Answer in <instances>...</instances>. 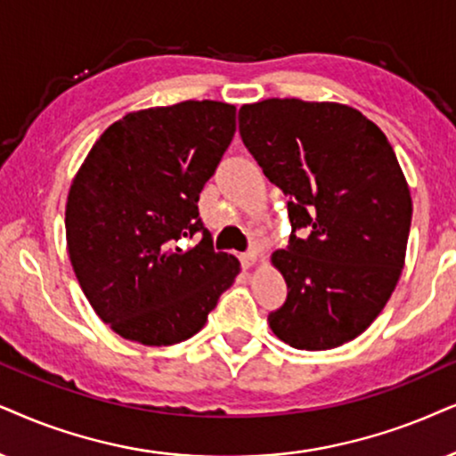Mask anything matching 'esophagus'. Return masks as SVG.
<instances>
[{
  "instance_id": "esophagus-1",
  "label": "esophagus",
  "mask_w": 456,
  "mask_h": 456,
  "mask_svg": "<svg viewBox=\"0 0 456 456\" xmlns=\"http://www.w3.org/2000/svg\"><path fill=\"white\" fill-rule=\"evenodd\" d=\"M240 261H241V267L244 269H250L256 265V252L250 250V252H244V255H240Z\"/></svg>"
}]
</instances>
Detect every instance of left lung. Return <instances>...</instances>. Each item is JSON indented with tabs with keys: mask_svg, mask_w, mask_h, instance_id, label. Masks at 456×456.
Returning <instances> with one entry per match:
<instances>
[{
	"mask_svg": "<svg viewBox=\"0 0 456 456\" xmlns=\"http://www.w3.org/2000/svg\"><path fill=\"white\" fill-rule=\"evenodd\" d=\"M238 119L248 151L290 198V246L271 255L288 298L269 314L271 330L307 351L354 341L404 267L412 200L394 147L341 102L267 99L241 105ZM297 228L310 233L297 239Z\"/></svg>",
	"mask_w": 456,
	"mask_h": 456,
	"instance_id": "1",
	"label": "left lung"
}]
</instances>
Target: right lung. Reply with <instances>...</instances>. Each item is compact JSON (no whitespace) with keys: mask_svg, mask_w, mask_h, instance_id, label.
<instances>
[{"mask_svg":"<svg viewBox=\"0 0 456 456\" xmlns=\"http://www.w3.org/2000/svg\"><path fill=\"white\" fill-rule=\"evenodd\" d=\"M235 134V107L185 101L126 113L86 155L67 195V250L96 315L161 347L204 328L240 261L215 252L198 200ZM202 232L193 248L177 241Z\"/></svg>","mask_w":456,"mask_h":456,"instance_id":"1","label":"right lung"}]
</instances>
